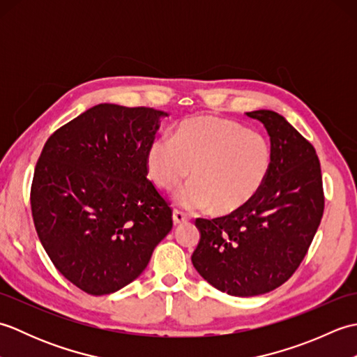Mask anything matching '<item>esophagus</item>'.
<instances>
[{
    "label": "esophagus",
    "instance_id": "1",
    "mask_svg": "<svg viewBox=\"0 0 357 357\" xmlns=\"http://www.w3.org/2000/svg\"><path fill=\"white\" fill-rule=\"evenodd\" d=\"M187 219H188L187 215L183 213V211H179V210H174V211H173V222H174V225L183 224V222L187 221Z\"/></svg>",
    "mask_w": 357,
    "mask_h": 357
}]
</instances>
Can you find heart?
Wrapping results in <instances>:
<instances>
[{
    "mask_svg": "<svg viewBox=\"0 0 357 357\" xmlns=\"http://www.w3.org/2000/svg\"><path fill=\"white\" fill-rule=\"evenodd\" d=\"M271 167V149L261 133L216 116L185 119L173 139L150 144L147 170L162 190H174L190 176L193 183L178 195L187 210L208 208L230 215L259 193Z\"/></svg>",
    "mask_w": 357,
    "mask_h": 357,
    "instance_id": "b5f03b06",
    "label": "heart"
}]
</instances>
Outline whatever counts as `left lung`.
Wrapping results in <instances>:
<instances>
[{
    "label": "left lung",
    "instance_id": "left-lung-1",
    "mask_svg": "<svg viewBox=\"0 0 357 357\" xmlns=\"http://www.w3.org/2000/svg\"><path fill=\"white\" fill-rule=\"evenodd\" d=\"M271 144L262 188L244 208L196 219L201 231L192 262L199 275L231 296H257L298 270L324 215L321 162L314 147L279 113L255 110Z\"/></svg>",
    "mask_w": 357,
    "mask_h": 357
}]
</instances>
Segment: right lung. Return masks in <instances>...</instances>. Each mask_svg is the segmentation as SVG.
<instances>
[{"instance_id":"right-lung-1","label":"right lung","mask_w":357,"mask_h":357,"mask_svg":"<svg viewBox=\"0 0 357 357\" xmlns=\"http://www.w3.org/2000/svg\"><path fill=\"white\" fill-rule=\"evenodd\" d=\"M162 116L98 104L44 144L30 188L35 229L56 270L89 294L130 284L172 230L169 202L147 179Z\"/></svg>"}]
</instances>
